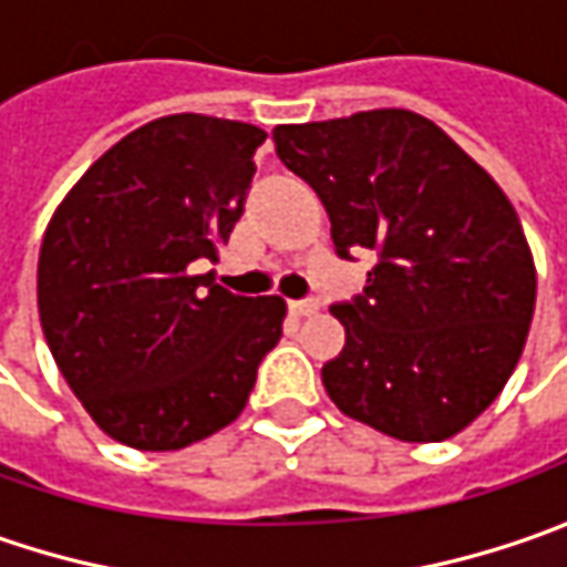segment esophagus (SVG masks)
<instances>
[{
  "label": "esophagus",
  "instance_id": "1",
  "mask_svg": "<svg viewBox=\"0 0 567 567\" xmlns=\"http://www.w3.org/2000/svg\"><path fill=\"white\" fill-rule=\"evenodd\" d=\"M318 299H296V302H290V309H293L296 316H316L318 312Z\"/></svg>",
  "mask_w": 567,
  "mask_h": 567
}]
</instances>
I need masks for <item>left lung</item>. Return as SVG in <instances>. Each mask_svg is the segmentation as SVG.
<instances>
[{"label":"left lung","instance_id":"1","mask_svg":"<svg viewBox=\"0 0 567 567\" xmlns=\"http://www.w3.org/2000/svg\"><path fill=\"white\" fill-rule=\"evenodd\" d=\"M287 169L316 188L340 258L379 255L362 293L334 302L347 343L324 391L401 442H442L512 379L536 306V271L505 192L432 120L372 110L277 125Z\"/></svg>","mask_w":567,"mask_h":567}]
</instances>
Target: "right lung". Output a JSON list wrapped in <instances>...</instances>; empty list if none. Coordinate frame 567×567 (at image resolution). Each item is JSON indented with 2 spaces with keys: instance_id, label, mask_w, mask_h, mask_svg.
Instances as JSON below:
<instances>
[{
  "instance_id": "add662e5",
  "label": "right lung",
  "mask_w": 567,
  "mask_h": 567,
  "mask_svg": "<svg viewBox=\"0 0 567 567\" xmlns=\"http://www.w3.org/2000/svg\"><path fill=\"white\" fill-rule=\"evenodd\" d=\"M261 142L249 122H147L78 179L47 227L43 338L122 445L179 451L233 423L284 334L280 296H236L198 274L246 210Z\"/></svg>"
}]
</instances>
